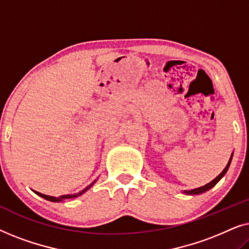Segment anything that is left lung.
Instances as JSON below:
<instances>
[{
    "label": "left lung",
    "mask_w": 249,
    "mask_h": 249,
    "mask_svg": "<svg viewBox=\"0 0 249 249\" xmlns=\"http://www.w3.org/2000/svg\"><path fill=\"white\" fill-rule=\"evenodd\" d=\"M231 159H232V155H231V158H230V160H229V163H228L226 168L223 169V171L221 172L220 175L217 176L215 179L212 180V181H211L210 183H207V185H205V186H202V187H199V188H195V189L188 190V192H187V190H185V193H186V194H190V195H194V194H195V195H196V194H202V193H204V192H206V190H209V189L212 188L213 186H215L216 183H217V181H219V180H220L221 178H222V177H223L224 175H226V172L228 171V169H229V165H230Z\"/></svg>",
    "instance_id": "8db88e82"
}]
</instances>
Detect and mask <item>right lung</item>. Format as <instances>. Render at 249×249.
I'll return each mask as SVG.
<instances>
[{
	"instance_id": "obj_1",
	"label": "right lung",
	"mask_w": 249,
	"mask_h": 249,
	"mask_svg": "<svg viewBox=\"0 0 249 249\" xmlns=\"http://www.w3.org/2000/svg\"><path fill=\"white\" fill-rule=\"evenodd\" d=\"M94 183V182H93ZM93 183H91V185H93ZM91 185H89L88 187H86V188H85L84 190H81L80 193H77V194H73V195H62V196H60V197H52V196H47V195H44V194H40V193H38V192H35L37 195L38 196H40V197H43V198H45V199H47V200H51V202H61V200L62 199H68V198H74V197H78V196H80L81 194H84L85 192H86L87 189H89L90 187H91Z\"/></svg>"
}]
</instances>
